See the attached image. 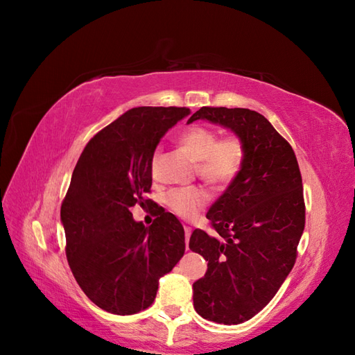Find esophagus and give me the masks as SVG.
I'll use <instances>...</instances> for the list:
<instances>
[{
	"mask_svg": "<svg viewBox=\"0 0 355 355\" xmlns=\"http://www.w3.org/2000/svg\"><path fill=\"white\" fill-rule=\"evenodd\" d=\"M184 230H185V243H187V249H188V243H189V237H191L192 230H191V227H184Z\"/></svg>",
	"mask_w": 355,
	"mask_h": 355,
	"instance_id": "obj_1",
	"label": "esophagus"
}]
</instances>
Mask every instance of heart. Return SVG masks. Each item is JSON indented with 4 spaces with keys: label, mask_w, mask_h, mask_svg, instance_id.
I'll return each mask as SVG.
<instances>
[{
    "label": "heart",
    "mask_w": 355,
    "mask_h": 355,
    "mask_svg": "<svg viewBox=\"0 0 355 355\" xmlns=\"http://www.w3.org/2000/svg\"><path fill=\"white\" fill-rule=\"evenodd\" d=\"M179 144L198 161V175L216 187H227L240 175L245 161V148L239 136L219 139V133L210 127L192 125L180 135ZM159 149L153 155V168L159 159ZM209 201L206 189L200 187L176 188L167 192L166 204L179 216L196 218Z\"/></svg>",
    "instance_id": "b5f03b06"
}]
</instances>
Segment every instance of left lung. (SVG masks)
<instances>
[{"label":"left lung","mask_w":355,"mask_h":355,"mask_svg":"<svg viewBox=\"0 0 355 355\" xmlns=\"http://www.w3.org/2000/svg\"><path fill=\"white\" fill-rule=\"evenodd\" d=\"M230 128L245 161L207 219L216 231L196 230L189 249L207 261L192 284L194 308L219 324H240L275 296L292 271L305 228L302 176L292 146L263 115L245 108L202 106L188 120Z\"/></svg>","instance_id":"1"}]
</instances>
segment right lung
<instances>
[{"mask_svg":"<svg viewBox=\"0 0 355 355\" xmlns=\"http://www.w3.org/2000/svg\"><path fill=\"white\" fill-rule=\"evenodd\" d=\"M188 114L176 106L128 110L90 139L73 168L60 207L68 263L83 292L111 314L151 306L158 280L185 253L175 214L159 210L145 227L130 207L151 189L159 139Z\"/></svg>","mask_w":355,"mask_h":355,"instance_id":"add662e5","label":"right lung"}]
</instances>
